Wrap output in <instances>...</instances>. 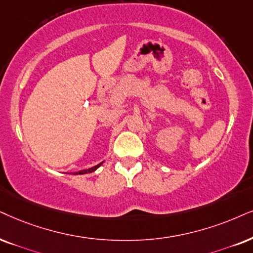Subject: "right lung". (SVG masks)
Here are the masks:
<instances>
[{
  "mask_svg": "<svg viewBox=\"0 0 253 253\" xmlns=\"http://www.w3.org/2000/svg\"><path fill=\"white\" fill-rule=\"evenodd\" d=\"M103 165V162H100V164L99 165H97V166H94V167H92V168H88V169H84V170H79V171H76V172H73V174L75 175H82V174H88V172H92V171H94L95 169H98L99 167H100V166Z\"/></svg>",
  "mask_w": 253,
  "mask_h": 253,
  "instance_id": "add662e5",
  "label": "right lung"
}]
</instances>
